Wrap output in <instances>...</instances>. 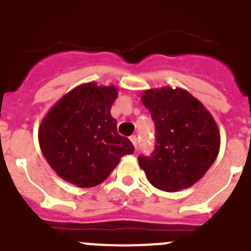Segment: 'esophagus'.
<instances>
[{"label": "esophagus", "instance_id": "1", "mask_svg": "<svg viewBox=\"0 0 251 251\" xmlns=\"http://www.w3.org/2000/svg\"><path fill=\"white\" fill-rule=\"evenodd\" d=\"M130 140H131V142H132L133 146H135V149H136V147H137V137H136V135H132V136L130 137Z\"/></svg>", "mask_w": 251, "mask_h": 251}]
</instances>
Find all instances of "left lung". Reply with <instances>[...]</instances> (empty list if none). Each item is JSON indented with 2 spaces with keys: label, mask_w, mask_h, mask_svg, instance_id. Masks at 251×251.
<instances>
[{
  "label": "left lung",
  "mask_w": 251,
  "mask_h": 251,
  "mask_svg": "<svg viewBox=\"0 0 251 251\" xmlns=\"http://www.w3.org/2000/svg\"><path fill=\"white\" fill-rule=\"evenodd\" d=\"M141 101L156 126V149L139 165L150 183L178 192L200 181L221 149L217 123L204 105L182 88L149 89Z\"/></svg>",
  "instance_id": "obj_1"
}]
</instances>
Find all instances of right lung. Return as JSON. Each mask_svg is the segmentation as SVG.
<instances>
[{"instance_id": "1", "label": "right lung", "mask_w": 251, "mask_h": 251, "mask_svg": "<svg viewBox=\"0 0 251 251\" xmlns=\"http://www.w3.org/2000/svg\"><path fill=\"white\" fill-rule=\"evenodd\" d=\"M118 88L78 85L47 112L38 130L41 151L60 178L90 188L109 177L121 157L135 150L120 136L111 116Z\"/></svg>"}]
</instances>
